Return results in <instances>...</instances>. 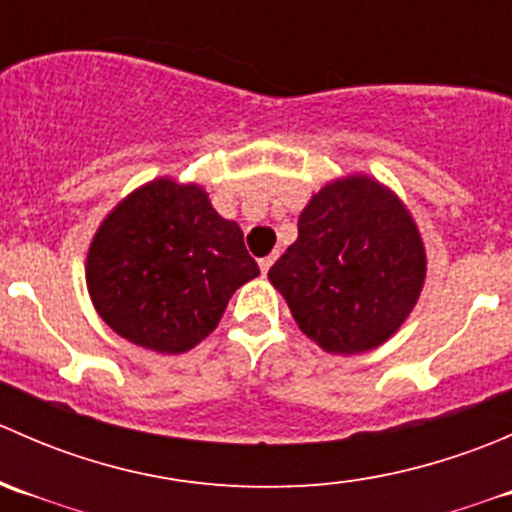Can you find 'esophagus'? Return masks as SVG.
<instances>
[{"instance_id":"obj_1","label":"esophagus","mask_w":512,"mask_h":512,"mask_svg":"<svg viewBox=\"0 0 512 512\" xmlns=\"http://www.w3.org/2000/svg\"><path fill=\"white\" fill-rule=\"evenodd\" d=\"M275 265V255H267V257H262L260 260V270H262V275H267V272H270V267Z\"/></svg>"}]
</instances>
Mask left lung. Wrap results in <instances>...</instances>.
Segmentation results:
<instances>
[{"mask_svg":"<svg viewBox=\"0 0 512 512\" xmlns=\"http://www.w3.org/2000/svg\"><path fill=\"white\" fill-rule=\"evenodd\" d=\"M297 230L267 272L297 327L329 354L389 342L426 282V247L404 200L374 175L349 173L312 195Z\"/></svg>","mask_w":512,"mask_h":512,"instance_id":"1","label":"left lung"}]
</instances>
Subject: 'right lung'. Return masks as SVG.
I'll list each match as a JSON object with an SVG mask.
<instances>
[{
    "label": "right lung",
    "mask_w": 512,
    "mask_h": 512,
    "mask_svg": "<svg viewBox=\"0 0 512 512\" xmlns=\"http://www.w3.org/2000/svg\"><path fill=\"white\" fill-rule=\"evenodd\" d=\"M260 275L242 230L198 183L160 175L101 220L86 255L98 317L131 344L158 354L198 347L227 302Z\"/></svg>",
    "instance_id": "right-lung-1"
}]
</instances>
